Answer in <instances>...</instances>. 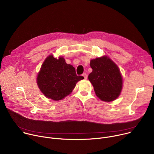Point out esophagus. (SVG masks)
Returning a JSON list of instances; mask_svg holds the SVG:
<instances>
[{
	"mask_svg": "<svg viewBox=\"0 0 154 154\" xmlns=\"http://www.w3.org/2000/svg\"><path fill=\"white\" fill-rule=\"evenodd\" d=\"M82 76H83V77H84L85 79H87V74L85 72L83 73V74H82Z\"/></svg>",
	"mask_w": 154,
	"mask_h": 154,
	"instance_id": "obj_1",
	"label": "esophagus"
}]
</instances>
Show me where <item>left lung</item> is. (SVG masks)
I'll list each match as a JSON object with an SVG mask.
<instances>
[{
	"mask_svg": "<svg viewBox=\"0 0 154 154\" xmlns=\"http://www.w3.org/2000/svg\"><path fill=\"white\" fill-rule=\"evenodd\" d=\"M93 71L88 79L96 96L105 102L114 101L120 94L123 79L117 65L107 56L91 60Z\"/></svg>",
	"mask_w": 154,
	"mask_h": 154,
	"instance_id": "left-lung-1",
	"label": "left lung"
}]
</instances>
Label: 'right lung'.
<instances>
[{
    "instance_id": "right-lung-1",
    "label": "right lung",
    "mask_w": 154,
    "mask_h": 154,
    "mask_svg": "<svg viewBox=\"0 0 154 154\" xmlns=\"http://www.w3.org/2000/svg\"><path fill=\"white\" fill-rule=\"evenodd\" d=\"M77 75L73 66L66 63L60 57L51 54L45 60L37 77L38 88L45 96L54 101H60L71 94L76 83L83 79Z\"/></svg>"
}]
</instances>
